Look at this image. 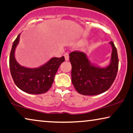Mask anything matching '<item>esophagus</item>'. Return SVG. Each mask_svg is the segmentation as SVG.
Here are the masks:
<instances>
[{
    "label": "esophagus",
    "mask_w": 133,
    "mask_h": 133,
    "mask_svg": "<svg viewBox=\"0 0 133 133\" xmlns=\"http://www.w3.org/2000/svg\"><path fill=\"white\" fill-rule=\"evenodd\" d=\"M64 56H65V61H69V54L68 53H65L64 55Z\"/></svg>",
    "instance_id": "esophagus-1"
}]
</instances>
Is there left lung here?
Instances as JSON below:
<instances>
[{
    "mask_svg": "<svg viewBox=\"0 0 133 133\" xmlns=\"http://www.w3.org/2000/svg\"><path fill=\"white\" fill-rule=\"evenodd\" d=\"M109 44L112 51L110 63L101 67L90 62L86 53L73 51L70 54L72 65L71 82L78 93L84 95H99L108 90L116 78L119 60L116 48L112 41Z\"/></svg>",
    "mask_w": 133,
    "mask_h": 133,
    "instance_id": "8db88e82",
    "label": "left lung"
}]
</instances>
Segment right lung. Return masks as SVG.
<instances>
[{
  "label": "right lung",
  "instance_id": "add662e5",
  "mask_svg": "<svg viewBox=\"0 0 133 133\" xmlns=\"http://www.w3.org/2000/svg\"><path fill=\"white\" fill-rule=\"evenodd\" d=\"M19 34L13 43L9 56V68L13 80L19 89L30 94L45 93L51 87L55 76L64 56L52 57L38 68H27L20 65L15 57V51L20 41Z\"/></svg>",
  "mask_w": 133,
  "mask_h": 133
}]
</instances>
